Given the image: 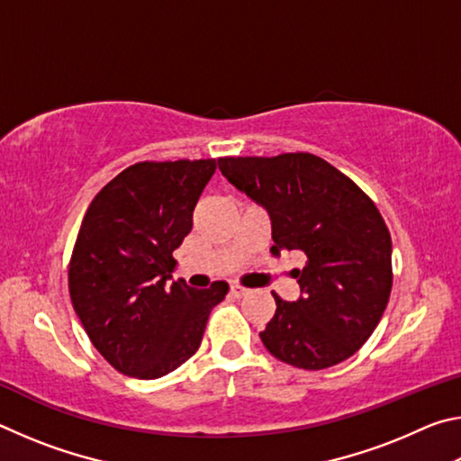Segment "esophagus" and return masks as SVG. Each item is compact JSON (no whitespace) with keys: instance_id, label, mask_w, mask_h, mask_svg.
<instances>
[{"instance_id":"34e87169","label":"esophagus","mask_w":461,"mask_h":461,"mask_svg":"<svg viewBox=\"0 0 461 461\" xmlns=\"http://www.w3.org/2000/svg\"><path fill=\"white\" fill-rule=\"evenodd\" d=\"M230 293H231V296H236V299H241V296H246L249 291L246 286H241V285H231L230 286Z\"/></svg>"}]
</instances>
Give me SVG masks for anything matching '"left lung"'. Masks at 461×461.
Segmentation results:
<instances>
[{
	"instance_id": "1",
	"label": "left lung",
	"mask_w": 461,
	"mask_h": 461,
	"mask_svg": "<svg viewBox=\"0 0 461 461\" xmlns=\"http://www.w3.org/2000/svg\"><path fill=\"white\" fill-rule=\"evenodd\" d=\"M220 170L267 207L272 254L296 249L301 299L276 301L260 339L280 362L323 370L348 360L376 330L393 288V241L374 201L309 152L225 156Z\"/></svg>"
}]
</instances>
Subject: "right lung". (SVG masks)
Segmentation results:
<instances>
[{
	"instance_id": "right-lung-1",
	"label": "right lung",
	"mask_w": 461,
	"mask_h": 461,
	"mask_svg": "<svg viewBox=\"0 0 461 461\" xmlns=\"http://www.w3.org/2000/svg\"><path fill=\"white\" fill-rule=\"evenodd\" d=\"M220 160H144L112 178L83 217L68 293L97 352L131 378L154 380L194 356L230 286H167L173 252Z\"/></svg>"
}]
</instances>
